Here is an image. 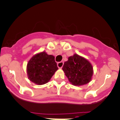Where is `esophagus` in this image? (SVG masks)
Instances as JSON below:
<instances>
[{"instance_id":"obj_1","label":"esophagus","mask_w":120,"mask_h":120,"mask_svg":"<svg viewBox=\"0 0 120 120\" xmlns=\"http://www.w3.org/2000/svg\"><path fill=\"white\" fill-rule=\"evenodd\" d=\"M63 61H60V62H58L57 63V66L59 68H61L63 66Z\"/></svg>"}]
</instances>
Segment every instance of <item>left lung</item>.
Returning a JSON list of instances; mask_svg holds the SVG:
<instances>
[{
    "mask_svg": "<svg viewBox=\"0 0 120 120\" xmlns=\"http://www.w3.org/2000/svg\"><path fill=\"white\" fill-rule=\"evenodd\" d=\"M62 69L70 82L74 86H82L88 83L93 73L91 63L76 54L68 58Z\"/></svg>",
    "mask_w": 120,
    "mask_h": 120,
    "instance_id": "8db88e82",
    "label": "left lung"
}]
</instances>
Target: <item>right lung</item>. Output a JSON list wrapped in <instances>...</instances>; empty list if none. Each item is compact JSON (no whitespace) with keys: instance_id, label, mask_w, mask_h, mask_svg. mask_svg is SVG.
Wrapping results in <instances>:
<instances>
[{"instance_id":"right-lung-1","label":"right lung","mask_w":120,"mask_h":120,"mask_svg":"<svg viewBox=\"0 0 120 120\" xmlns=\"http://www.w3.org/2000/svg\"><path fill=\"white\" fill-rule=\"evenodd\" d=\"M57 69L54 57L44 51L33 56L27 66L28 78L38 85L48 82Z\"/></svg>"}]
</instances>
